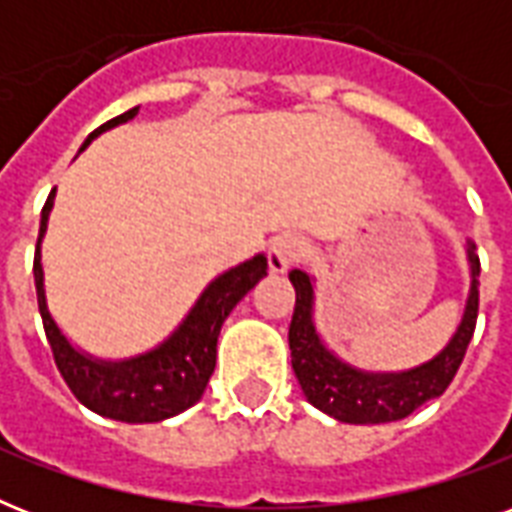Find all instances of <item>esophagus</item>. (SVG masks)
Returning a JSON list of instances; mask_svg holds the SVG:
<instances>
[{
  "mask_svg": "<svg viewBox=\"0 0 512 512\" xmlns=\"http://www.w3.org/2000/svg\"><path fill=\"white\" fill-rule=\"evenodd\" d=\"M305 239L297 233H281L268 249V265L273 273H287L305 255Z\"/></svg>",
  "mask_w": 512,
  "mask_h": 512,
  "instance_id": "obj_1",
  "label": "esophagus"
}]
</instances>
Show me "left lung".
Masks as SVG:
<instances>
[{"label":"left lung","mask_w":512,"mask_h":512,"mask_svg":"<svg viewBox=\"0 0 512 512\" xmlns=\"http://www.w3.org/2000/svg\"><path fill=\"white\" fill-rule=\"evenodd\" d=\"M465 252L470 265V289L457 332L430 361L404 372H366L332 353L313 321L316 281L311 273L300 268L289 273L297 295L292 324H289V350H292V369L305 398L340 422L380 425V422L404 420L425 401L441 396L460 369L478 319L481 263H478L476 244L470 239L465 241Z\"/></svg>","instance_id":"8db88e82"}]
</instances>
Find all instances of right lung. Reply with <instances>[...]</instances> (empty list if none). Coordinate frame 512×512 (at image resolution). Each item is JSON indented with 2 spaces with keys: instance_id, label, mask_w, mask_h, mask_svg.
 I'll list each match as a JSON object with an SVG mask.
<instances>
[{
  "instance_id": "right-lung-1",
  "label": "right lung",
  "mask_w": 512,
  "mask_h": 512,
  "mask_svg": "<svg viewBox=\"0 0 512 512\" xmlns=\"http://www.w3.org/2000/svg\"><path fill=\"white\" fill-rule=\"evenodd\" d=\"M138 111L140 106H135L111 122L100 124L98 130L84 140L79 151H84L103 132L135 119ZM52 204H55V188L42 209L34 255V284L44 335H47L55 364H58L71 393L100 417L135 422V425L170 420L175 414L185 412L188 406H193L204 396L209 377L215 372L217 337H220L223 321L228 319V313L236 308L241 297L247 295L263 276H268V257H249L236 268H228L217 279L209 281L188 316L156 348L146 350L140 356L119 358V361L95 358L76 348L74 342L63 335V329L58 327V321L52 319L50 308H47L42 239L47 233Z\"/></svg>"
}]
</instances>
